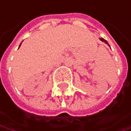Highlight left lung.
Instances as JSON below:
<instances>
[{
    "instance_id": "obj_1",
    "label": "left lung",
    "mask_w": 131,
    "mask_h": 131,
    "mask_svg": "<svg viewBox=\"0 0 131 131\" xmlns=\"http://www.w3.org/2000/svg\"><path fill=\"white\" fill-rule=\"evenodd\" d=\"M100 40H101V41H102V42H104V43H106V44H107V45H109V44H108V42H107V40H105V39H103V38H100ZM109 46H110V45H109Z\"/></svg>"
}]
</instances>
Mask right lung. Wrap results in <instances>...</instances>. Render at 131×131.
<instances>
[{"instance_id":"right-lung-1","label":"right lung","mask_w":131,"mask_h":131,"mask_svg":"<svg viewBox=\"0 0 131 131\" xmlns=\"http://www.w3.org/2000/svg\"><path fill=\"white\" fill-rule=\"evenodd\" d=\"M21 44H20V45H19V47H20V46H21Z\"/></svg>"}]
</instances>
